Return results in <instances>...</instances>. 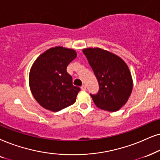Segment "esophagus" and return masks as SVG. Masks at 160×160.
<instances>
[{
  "instance_id": "1",
  "label": "esophagus",
  "mask_w": 160,
  "mask_h": 160,
  "mask_svg": "<svg viewBox=\"0 0 160 160\" xmlns=\"http://www.w3.org/2000/svg\"><path fill=\"white\" fill-rule=\"evenodd\" d=\"M80 88H81V90H82V91H86V86H85V85H82V86L80 87Z\"/></svg>"
}]
</instances>
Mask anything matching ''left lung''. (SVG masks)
I'll return each instance as SVG.
<instances>
[{"label":"left lung","instance_id":"obj_1","mask_svg":"<svg viewBox=\"0 0 160 160\" xmlns=\"http://www.w3.org/2000/svg\"><path fill=\"white\" fill-rule=\"evenodd\" d=\"M99 83V92L92 94L94 104L108 112H117L126 103L133 81L126 63L116 54L100 48L82 50Z\"/></svg>","mask_w":160,"mask_h":160}]
</instances>
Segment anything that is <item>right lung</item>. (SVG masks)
Listing matches in <instances>:
<instances>
[{
    "label": "right lung",
    "instance_id": "add662e5",
    "mask_svg": "<svg viewBox=\"0 0 160 160\" xmlns=\"http://www.w3.org/2000/svg\"><path fill=\"white\" fill-rule=\"evenodd\" d=\"M76 57L72 48L56 46L40 54L33 63L29 72L30 89L44 108L59 112L75 102L80 88L72 85L66 68Z\"/></svg>",
    "mask_w": 160,
    "mask_h": 160
}]
</instances>
